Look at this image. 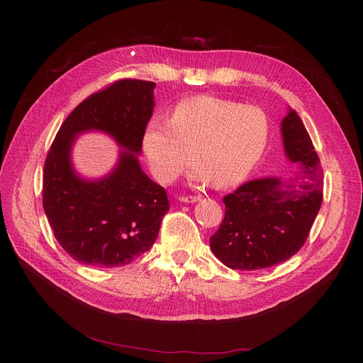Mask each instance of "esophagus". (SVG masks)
I'll return each mask as SVG.
<instances>
[{"label": "esophagus", "mask_w": 363, "mask_h": 363, "mask_svg": "<svg viewBox=\"0 0 363 363\" xmlns=\"http://www.w3.org/2000/svg\"><path fill=\"white\" fill-rule=\"evenodd\" d=\"M178 200L182 203H197L200 200V197L199 196H181Z\"/></svg>", "instance_id": "34e87169"}]
</instances>
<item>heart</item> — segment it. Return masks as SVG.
<instances>
[{
    "label": "heart",
    "mask_w": 363,
    "mask_h": 363,
    "mask_svg": "<svg viewBox=\"0 0 363 363\" xmlns=\"http://www.w3.org/2000/svg\"><path fill=\"white\" fill-rule=\"evenodd\" d=\"M269 119L255 106L199 95L175 104L169 121L152 116L141 147L160 182H174L193 160L191 178L200 184L233 186L257 166L269 143Z\"/></svg>",
    "instance_id": "obj_1"
}]
</instances>
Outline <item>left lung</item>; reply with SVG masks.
<instances>
[{
  "instance_id": "left-lung-1",
  "label": "left lung",
  "mask_w": 363,
  "mask_h": 363,
  "mask_svg": "<svg viewBox=\"0 0 363 363\" xmlns=\"http://www.w3.org/2000/svg\"><path fill=\"white\" fill-rule=\"evenodd\" d=\"M281 133L285 156L298 166L294 177L255 179L223 197L225 216L211 249L231 269L271 268L294 256L320 208L319 157L294 110L282 119Z\"/></svg>"
}]
</instances>
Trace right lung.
<instances>
[{
  "label": "right lung",
  "mask_w": 363,
  "mask_h": 363,
  "mask_svg": "<svg viewBox=\"0 0 363 363\" xmlns=\"http://www.w3.org/2000/svg\"><path fill=\"white\" fill-rule=\"evenodd\" d=\"M156 84L122 79L92 94L57 132L47 155L43 206L55 240L84 264L123 266L155 244L169 211L164 188L141 169V137L155 108ZM100 130L123 148L117 166L85 180L71 164V147L84 131Z\"/></svg>",
  "instance_id": "right-lung-1"
}]
</instances>
